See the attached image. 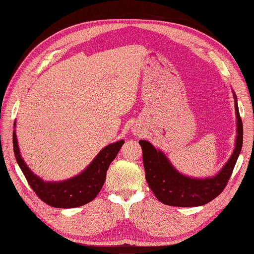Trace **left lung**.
<instances>
[{
	"label": "left lung",
	"instance_id": "1",
	"mask_svg": "<svg viewBox=\"0 0 254 254\" xmlns=\"http://www.w3.org/2000/svg\"><path fill=\"white\" fill-rule=\"evenodd\" d=\"M233 98L237 117L236 147L228 162L213 177L202 179L187 177L173 167L162 151L155 149L149 141H139L142 147L145 180L160 202L172 206H200L209 203L223 191L237 163L243 142L242 120L234 92Z\"/></svg>",
	"mask_w": 254,
	"mask_h": 254
}]
</instances>
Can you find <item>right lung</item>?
Here are the masks:
<instances>
[{
	"label": "right lung",
	"mask_w": 254,
	"mask_h": 254,
	"mask_svg": "<svg viewBox=\"0 0 254 254\" xmlns=\"http://www.w3.org/2000/svg\"><path fill=\"white\" fill-rule=\"evenodd\" d=\"M15 123L13 131V149L18 167L36 195L47 204L60 209H71L84 205L99 194L107 178L110 164L118 155L124 143L123 140H120L103 147L93 161L75 177L63 181H44L32 172L22 159L16 139Z\"/></svg>",
	"instance_id": "obj_1"
}]
</instances>
